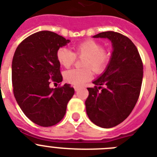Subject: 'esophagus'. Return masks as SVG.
Segmentation results:
<instances>
[{"mask_svg": "<svg viewBox=\"0 0 157 157\" xmlns=\"http://www.w3.org/2000/svg\"><path fill=\"white\" fill-rule=\"evenodd\" d=\"M80 89H81V87H79V86H74L75 91H78Z\"/></svg>", "mask_w": 157, "mask_h": 157, "instance_id": "esophagus-1", "label": "esophagus"}]
</instances>
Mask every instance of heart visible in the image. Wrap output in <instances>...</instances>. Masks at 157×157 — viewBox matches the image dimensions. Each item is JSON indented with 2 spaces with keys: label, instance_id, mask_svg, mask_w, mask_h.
<instances>
[{
  "label": "heart",
  "instance_id": "b5f03b06",
  "mask_svg": "<svg viewBox=\"0 0 157 157\" xmlns=\"http://www.w3.org/2000/svg\"><path fill=\"white\" fill-rule=\"evenodd\" d=\"M82 59L83 68H72L64 72V78L73 85H81L93 76L92 69L96 73H102L111 60V52L93 39H87L74 45V52L66 48H60L56 52V58L64 68H69L76 60Z\"/></svg>",
  "mask_w": 157,
  "mask_h": 157
}]
</instances>
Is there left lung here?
<instances>
[{"mask_svg": "<svg viewBox=\"0 0 157 157\" xmlns=\"http://www.w3.org/2000/svg\"><path fill=\"white\" fill-rule=\"evenodd\" d=\"M95 38H108L113 43L111 60L103 74L88 88L86 113L99 127L118 125L130 115L139 98L143 62L135 44L129 38L113 31L100 33Z\"/></svg>", "mask_w": 157, "mask_h": 157, "instance_id": "1", "label": "left lung"}]
</instances>
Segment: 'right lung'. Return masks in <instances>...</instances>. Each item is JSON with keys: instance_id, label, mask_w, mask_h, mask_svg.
<instances>
[{"instance_id": "right-lung-1", "label": "right lung", "mask_w": 157, "mask_h": 157, "mask_svg": "<svg viewBox=\"0 0 157 157\" xmlns=\"http://www.w3.org/2000/svg\"><path fill=\"white\" fill-rule=\"evenodd\" d=\"M69 40L50 31H40L18 45L12 62L13 94L25 115L33 123L49 127L64 118L74 89L68 84L51 89V82L60 83L57 50Z\"/></svg>"}]
</instances>
